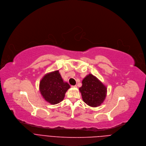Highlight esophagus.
Segmentation results:
<instances>
[{"label":"esophagus","mask_w":146,"mask_h":146,"mask_svg":"<svg viewBox=\"0 0 146 146\" xmlns=\"http://www.w3.org/2000/svg\"><path fill=\"white\" fill-rule=\"evenodd\" d=\"M72 88H76V87H77V86H76V85H75V86H72Z\"/></svg>","instance_id":"esophagus-1"}]
</instances>
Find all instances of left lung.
Returning a JSON list of instances; mask_svg holds the SVG:
<instances>
[{"label": "left lung", "mask_w": 146, "mask_h": 146, "mask_svg": "<svg viewBox=\"0 0 146 146\" xmlns=\"http://www.w3.org/2000/svg\"><path fill=\"white\" fill-rule=\"evenodd\" d=\"M83 101L91 107H97L105 100L107 88L99 79L92 74L87 75L79 88Z\"/></svg>", "instance_id": "obj_1"}]
</instances>
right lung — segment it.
Instances as JSON below:
<instances>
[{
  "instance_id": "add662e5",
  "label": "right lung",
  "mask_w": 146,
  "mask_h": 146,
  "mask_svg": "<svg viewBox=\"0 0 146 146\" xmlns=\"http://www.w3.org/2000/svg\"><path fill=\"white\" fill-rule=\"evenodd\" d=\"M70 85L64 82L59 70L45 74L39 82V92L44 99L51 105L60 102L64 98Z\"/></svg>"
}]
</instances>
